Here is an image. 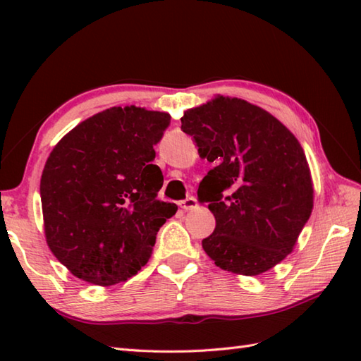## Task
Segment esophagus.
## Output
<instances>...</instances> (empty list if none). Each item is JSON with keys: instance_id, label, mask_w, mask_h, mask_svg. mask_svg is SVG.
<instances>
[{"instance_id": "34e87169", "label": "esophagus", "mask_w": 361, "mask_h": 361, "mask_svg": "<svg viewBox=\"0 0 361 361\" xmlns=\"http://www.w3.org/2000/svg\"><path fill=\"white\" fill-rule=\"evenodd\" d=\"M178 204H180V208L185 211H192V209L198 208V203L194 197H188V198H185V200H181Z\"/></svg>"}]
</instances>
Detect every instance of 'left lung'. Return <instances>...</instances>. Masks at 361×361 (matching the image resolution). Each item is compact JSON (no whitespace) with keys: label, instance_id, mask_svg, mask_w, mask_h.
Instances as JSON below:
<instances>
[{"label":"left lung","instance_id":"8db88e82","mask_svg":"<svg viewBox=\"0 0 361 361\" xmlns=\"http://www.w3.org/2000/svg\"><path fill=\"white\" fill-rule=\"evenodd\" d=\"M181 130L200 158L216 163L197 190L216 217L202 240L206 255L235 274L268 271L293 251L312 214L301 144L273 114L237 97L217 96L185 111Z\"/></svg>","mask_w":361,"mask_h":361}]
</instances>
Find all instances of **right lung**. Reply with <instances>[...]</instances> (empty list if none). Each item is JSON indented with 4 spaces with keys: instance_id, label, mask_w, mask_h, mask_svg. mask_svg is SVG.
Returning <instances> with one entry per match:
<instances>
[{
    "instance_id": "obj_1",
    "label": "right lung",
    "mask_w": 361,
    "mask_h": 361,
    "mask_svg": "<svg viewBox=\"0 0 361 361\" xmlns=\"http://www.w3.org/2000/svg\"><path fill=\"white\" fill-rule=\"evenodd\" d=\"M169 124V113L111 106L52 149L40 181L44 235L75 278L109 287L147 264L157 233L178 209L157 200L164 178L152 164Z\"/></svg>"
}]
</instances>
